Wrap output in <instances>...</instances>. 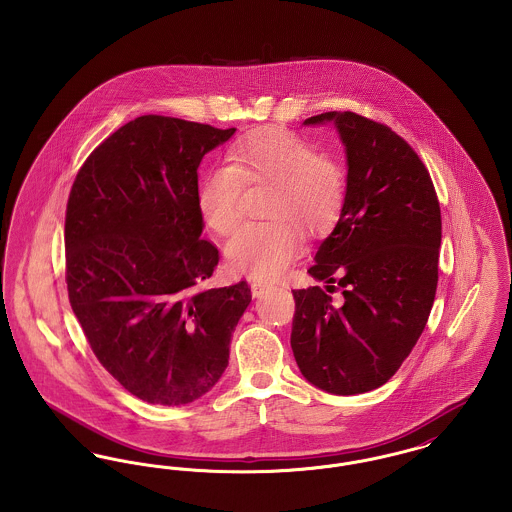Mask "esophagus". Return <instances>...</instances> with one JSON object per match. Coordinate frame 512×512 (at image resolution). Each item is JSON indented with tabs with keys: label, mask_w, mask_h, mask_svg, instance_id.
I'll return each instance as SVG.
<instances>
[{
	"label": "esophagus",
	"mask_w": 512,
	"mask_h": 512,
	"mask_svg": "<svg viewBox=\"0 0 512 512\" xmlns=\"http://www.w3.org/2000/svg\"><path fill=\"white\" fill-rule=\"evenodd\" d=\"M272 290H274V286L269 284V282H261V280H253L251 282V292H253L255 298H263L265 294H269Z\"/></svg>",
	"instance_id": "obj_1"
}]
</instances>
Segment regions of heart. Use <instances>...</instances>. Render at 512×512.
<instances>
[{
    "label": "heart",
    "instance_id": "1",
    "mask_svg": "<svg viewBox=\"0 0 512 512\" xmlns=\"http://www.w3.org/2000/svg\"><path fill=\"white\" fill-rule=\"evenodd\" d=\"M199 189L203 222L218 236L236 232L243 218V191L272 187L269 222L241 228L226 247L230 265L253 278H276L300 255L303 232L323 236L338 224L346 203V176L300 135L265 127L226 152Z\"/></svg>",
    "mask_w": 512,
    "mask_h": 512
}]
</instances>
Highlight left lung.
<instances>
[{"label":"left lung","mask_w":512,"mask_h":512,"mask_svg":"<svg viewBox=\"0 0 512 512\" xmlns=\"http://www.w3.org/2000/svg\"><path fill=\"white\" fill-rule=\"evenodd\" d=\"M348 158L344 211L292 290L290 344L301 375L332 394L385 385L425 329L439 278L441 209L431 176L398 133L356 112H325ZM338 283V287L333 284ZM340 289L344 301H331Z\"/></svg>","instance_id":"obj_1"}]
</instances>
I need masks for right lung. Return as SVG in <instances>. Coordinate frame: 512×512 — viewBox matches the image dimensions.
Segmentation results:
<instances>
[{"mask_svg": "<svg viewBox=\"0 0 512 512\" xmlns=\"http://www.w3.org/2000/svg\"><path fill=\"white\" fill-rule=\"evenodd\" d=\"M236 127L170 116L121 125L89 154L65 211L69 303L100 365L133 396L181 406L222 377L247 282L203 288L197 168Z\"/></svg>", "mask_w": 512, "mask_h": 512, "instance_id": "right-lung-1", "label": "right lung"}]
</instances>
